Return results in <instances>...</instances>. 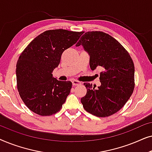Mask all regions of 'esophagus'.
Instances as JSON below:
<instances>
[{
    "label": "esophagus",
    "instance_id": "obj_1",
    "mask_svg": "<svg viewBox=\"0 0 152 152\" xmlns=\"http://www.w3.org/2000/svg\"><path fill=\"white\" fill-rule=\"evenodd\" d=\"M72 85H73V86H78V85L81 84V82H79V81H77V80H73L72 82Z\"/></svg>",
    "mask_w": 152,
    "mask_h": 152
}]
</instances>
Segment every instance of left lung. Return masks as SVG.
I'll return each instance as SVG.
<instances>
[{"mask_svg": "<svg viewBox=\"0 0 152 152\" xmlns=\"http://www.w3.org/2000/svg\"><path fill=\"white\" fill-rule=\"evenodd\" d=\"M90 56V67L103 68L101 86L84 83L87 92L81 102L87 112L108 117L122 109L134 91V64L126 50L113 37L100 31L85 32L77 43Z\"/></svg>", "mask_w": 152, "mask_h": 152, "instance_id": "obj_1", "label": "left lung"}]
</instances>
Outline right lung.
<instances>
[{"label": "right lung", "instance_id": "1", "mask_svg": "<svg viewBox=\"0 0 152 152\" xmlns=\"http://www.w3.org/2000/svg\"><path fill=\"white\" fill-rule=\"evenodd\" d=\"M82 34L63 29L45 31L20 54L16 68L17 89L25 104L34 113L48 116L61 110L72 82L57 80L53 72L63 52L76 43Z\"/></svg>", "mask_w": 152, "mask_h": 152}]
</instances>
